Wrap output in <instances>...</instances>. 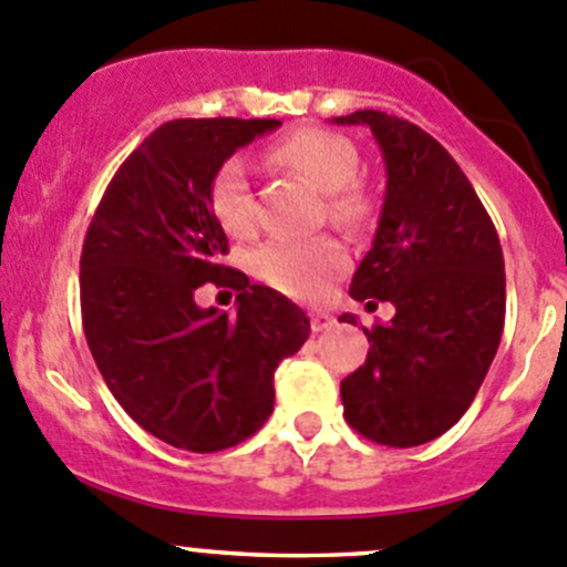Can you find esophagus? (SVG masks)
<instances>
[{
	"instance_id": "esophagus-1",
	"label": "esophagus",
	"mask_w": 567,
	"mask_h": 567,
	"mask_svg": "<svg viewBox=\"0 0 567 567\" xmlns=\"http://www.w3.org/2000/svg\"><path fill=\"white\" fill-rule=\"evenodd\" d=\"M310 327L312 332H323V329H332L334 327V318L329 312H312L310 316Z\"/></svg>"
}]
</instances>
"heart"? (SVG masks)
Segmentation results:
<instances>
[{"mask_svg": "<svg viewBox=\"0 0 567 567\" xmlns=\"http://www.w3.org/2000/svg\"><path fill=\"white\" fill-rule=\"evenodd\" d=\"M277 166L299 174L327 194V213L340 227H360L371 216V199L357 185L360 155L349 137L305 126L268 150ZM210 207L218 224L235 238H249L257 229V202L244 157H229L218 166L210 185ZM349 262L343 244L334 238L268 240L251 257L255 274L274 290L293 299H321L332 279Z\"/></svg>", "mask_w": 567, "mask_h": 567, "instance_id": "heart-1", "label": "heart"}]
</instances>
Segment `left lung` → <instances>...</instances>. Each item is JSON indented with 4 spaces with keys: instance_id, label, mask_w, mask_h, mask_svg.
Returning <instances> with one entry per match:
<instances>
[{
    "instance_id": "8db88e82",
    "label": "left lung",
    "mask_w": 567,
    "mask_h": 567,
    "mask_svg": "<svg viewBox=\"0 0 567 567\" xmlns=\"http://www.w3.org/2000/svg\"><path fill=\"white\" fill-rule=\"evenodd\" d=\"M334 124L368 126L388 172L373 246L349 293L395 307L388 323L362 327L371 349L340 382L343 415L379 446H421L465 415L502 343V244L474 185L430 132L379 110Z\"/></svg>"
}]
</instances>
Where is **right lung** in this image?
<instances>
[{"instance_id": "add662e5", "label": "right lung", "mask_w": 567, "mask_h": 567, "mask_svg": "<svg viewBox=\"0 0 567 567\" xmlns=\"http://www.w3.org/2000/svg\"><path fill=\"white\" fill-rule=\"evenodd\" d=\"M277 118H174L137 146L91 218L80 257L87 349L126 415L174 449L213 454L274 410V371L310 334L305 312L224 266L210 207L218 166ZM239 290L235 317L202 311V284Z\"/></svg>"}]
</instances>
